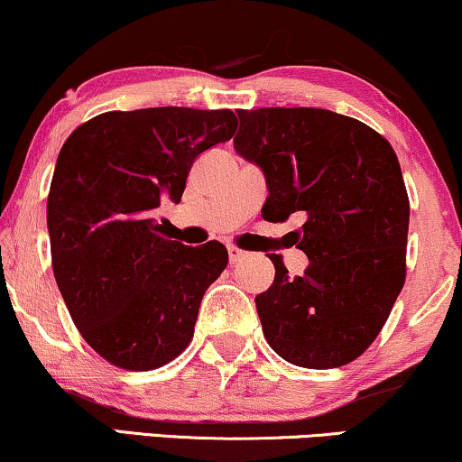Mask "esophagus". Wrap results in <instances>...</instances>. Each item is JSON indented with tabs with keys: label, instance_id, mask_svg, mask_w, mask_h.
<instances>
[{
	"label": "esophagus",
	"instance_id": "obj_1",
	"mask_svg": "<svg viewBox=\"0 0 462 462\" xmlns=\"http://www.w3.org/2000/svg\"><path fill=\"white\" fill-rule=\"evenodd\" d=\"M229 261L231 263H242L244 259H248L250 256V253H245V250H242V248H237V245H229Z\"/></svg>",
	"mask_w": 462,
	"mask_h": 462
}]
</instances>
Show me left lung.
I'll return each instance as SVG.
<instances>
[{"label":"left lung","mask_w":462,"mask_h":462,"mask_svg":"<svg viewBox=\"0 0 462 462\" xmlns=\"http://www.w3.org/2000/svg\"><path fill=\"white\" fill-rule=\"evenodd\" d=\"M236 151L265 173L263 218H305L292 231L308 254L275 278L256 311L267 344L308 369L348 365L374 344L405 284L410 199L386 137L356 118L320 107L239 110Z\"/></svg>","instance_id":"obj_1"}]
</instances>
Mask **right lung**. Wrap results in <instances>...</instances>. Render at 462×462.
<instances>
[{
    "instance_id": "right-lung-1",
    "label": "right lung",
    "mask_w": 462,
    "mask_h": 462,
    "mask_svg": "<svg viewBox=\"0 0 462 462\" xmlns=\"http://www.w3.org/2000/svg\"><path fill=\"white\" fill-rule=\"evenodd\" d=\"M236 129L231 110L167 106L104 112L65 140L46 203L52 272L76 328L114 367H163L193 339L229 254L167 239L157 212Z\"/></svg>"
}]
</instances>
